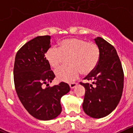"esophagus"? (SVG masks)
Returning <instances> with one entry per match:
<instances>
[{"instance_id":"esophagus-1","label":"esophagus","mask_w":133,"mask_h":133,"mask_svg":"<svg viewBox=\"0 0 133 133\" xmlns=\"http://www.w3.org/2000/svg\"><path fill=\"white\" fill-rule=\"evenodd\" d=\"M77 85V83H70V84H69V86H70V88L71 89H74V88L76 87V86Z\"/></svg>"}]
</instances>
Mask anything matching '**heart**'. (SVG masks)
Segmentation results:
<instances>
[{
  "instance_id": "b5f03b06",
  "label": "heart",
  "mask_w": 133,
  "mask_h": 133,
  "mask_svg": "<svg viewBox=\"0 0 133 133\" xmlns=\"http://www.w3.org/2000/svg\"><path fill=\"white\" fill-rule=\"evenodd\" d=\"M69 58L70 66L61 67L55 72L57 79L66 83L75 81L81 72L88 75L93 71L99 61L100 50L92 42L70 38L61 41L58 48L50 47L45 53L46 60L53 69L59 67Z\"/></svg>"
}]
</instances>
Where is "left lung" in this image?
Segmentation results:
<instances>
[{
  "label": "left lung",
  "mask_w": 133,
  "mask_h": 133,
  "mask_svg": "<svg viewBox=\"0 0 133 133\" xmlns=\"http://www.w3.org/2000/svg\"><path fill=\"white\" fill-rule=\"evenodd\" d=\"M100 50L97 66L84 79L91 81L80 83L85 89L83 109L89 117L101 118L116 109L121 98L124 73L117 50L101 37L95 38Z\"/></svg>",
  "instance_id": "1"
}]
</instances>
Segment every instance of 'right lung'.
Here are the masks:
<instances>
[{"label": "right lung", "instance_id": "obj_1", "mask_svg": "<svg viewBox=\"0 0 133 133\" xmlns=\"http://www.w3.org/2000/svg\"><path fill=\"white\" fill-rule=\"evenodd\" d=\"M50 46V36H36L18 50L14 64V82L20 101L30 115L42 121L58 117L62 111L61 97L70 91L69 84L63 82L43 88L55 77L44 56Z\"/></svg>", "mask_w": 133, "mask_h": 133}]
</instances>
